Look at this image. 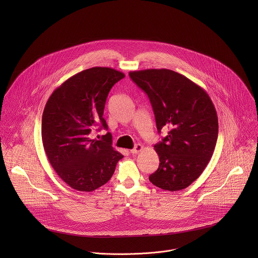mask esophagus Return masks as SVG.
Listing matches in <instances>:
<instances>
[{"instance_id":"34e87169","label":"esophagus","mask_w":258,"mask_h":258,"mask_svg":"<svg viewBox=\"0 0 258 258\" xmlns=\"http://www.w3.org/2000/svg\"><path fill=\"white\" fill-rule=\"evenodd\" d=\"M142 150H143V146H142L141 144H137L130 152H131L133 155H135V154H138L139 152H141Z\"/></svg>"}]
</instances>
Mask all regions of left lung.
Here are the masks:
<instances>
[{
  "instance_id": "obj_1",
  "label": "left lung",
  "mask_w": 258,
  "mask_h": 258,
  "mask_svg": "<svg viewBox=\"0 0 258 258\" xmlns=\"http://www.w3.org/2000/svg\"><path fill=\"white\" fill-rule=\"evenodd\" d=\"M129 76L147 94L158 132L170 127L154 146L160 164L149 180L165 190L184 189L201 176L214 154L219 133L215 105L201 86L176 72L145 70Z\"/></svg>"
}]
</instances>
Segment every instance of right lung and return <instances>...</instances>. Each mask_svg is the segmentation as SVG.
Returning <instances> with one entry per match:
<instances>
[{
	"label": "right lung",
	"instance_id": "1",
	"mask_svg": "<svg viewBox=\"0 0 258 258\" xmlns=\"http://www.w3.org/2000/svg\"><path fill=\"white\" fill-rule=\"evenodd\" d=\"M125 74L110 68H92L75 74L49 96L41 120V139L58 177L79 191L106 184L123 158L112 147L108 132L91 140L92 130L108 129L102 117L112 86Z\"/></svg>",
	"mask_w": 258,
	"mask_h": 258
}]
</instances>
